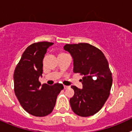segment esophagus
Listing matches in <instances>:
<instances>
[{
  "label": "esophagus",
  "instance_id": "obj_1",
  "mask_svg": "<svg viewBox=\"0 0 132 132\" xmlns=\"http://www.w3.org/2000/svg\"><path fill=\"white\" fill-rule=\"evenodd\" d=\"M63 87L65 89H67V88H68L69 87V86H66V85H63Z\"/></svg>",
  "mask_w": 132,
  "mask_h": 132
}]
</instances>
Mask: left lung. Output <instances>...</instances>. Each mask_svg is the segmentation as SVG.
Returning <instances> with one entry per match:
<instances>
[{
    "label": "left lung",
    "mask_w": 132,
    "mask_h": 132,
    "mask_svg": "<svg viewBox=\"0 0 132 132\" xmlns=\"http://www.w3.org/2000/svg\"><path fill=\"white\" fill-rule=\"evenodd\" d=\"M73 59V71L82 75V88L71 86L74 96L69 100L75 114L88 117L97 113L110 95L112 77L108 61L99 49L86 43L63 47Z\"/></svg>",
    "instance_id": "obj_1"
}]
</instances>
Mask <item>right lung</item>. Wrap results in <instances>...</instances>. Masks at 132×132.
I'll use <instances>...</instances> for the list:
<instances>
[{"instance_id":"add662e5","label":"right lung","mask_w":132,"mask_h":132,"mask_svg":"<svg viewBox=\"0 0 132 132\" xmlns=\"http://www.w3.org/2000/svg\"><path fill=\"white\" fill-rule=\"evenodd\" d=\"M53 43H34L27 47L14 73V93L21 106L27 112L35 116H45L53 111L62 84L52 86L41 85L43 59L47 48Z\"/></svg>"}]
</instances>
